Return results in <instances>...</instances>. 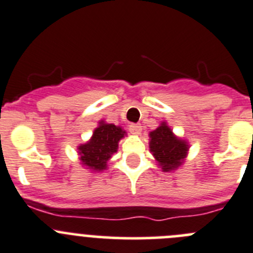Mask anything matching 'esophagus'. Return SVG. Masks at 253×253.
<instances>
[{
    "label": "esophagus",
    "mask_w": 253,
    "mask_h": 253,
    "mask_svg": "<svg viewBox=\"0 0 253 253\" xmlns=\"http://www.w3.org/2000/svg\"><path fill=\"white\" fill-rule=\"evenodd\" d=\"M128 129L132 134H140L142 131V126L138 124H131L128 126Z\"/></svg>",
    "instance_id": "obj_1"
}]
</instances>
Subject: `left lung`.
Segmentation results:
<instances>
[{"mask_svg":"<svg viewBox=\"0 0 253 253\" xmlns=\"http://www.w3.org/2000/svg\"><path fill=\"white\" fill-rule=\"evenodd\" d=\"M150 148L164 171H171L181 165L188 146L185 141L176 138L166 124H162L150 133Z\"/></svg>","mask_w":253,"mask_h":253,"instance_id":"obj_1","label":"left lung"}]
</instances>
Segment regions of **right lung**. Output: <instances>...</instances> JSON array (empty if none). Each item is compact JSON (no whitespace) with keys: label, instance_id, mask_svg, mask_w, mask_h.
I'll list each match as a JSON object with an SVG mask.
<instances>
[{"label":"right lung","instance_id":"1","mask_svg":"<svg viewBox=\"0 0 253 253\" xmlns=\"http://www.w3.org/2000/svg\"><path fill=\"white\" fill-rule=\"evenodd\" d=\"M124 134L125 131L121 127L101 122L100 126L94 129L89 142L79 147L82 164L97 171L105 169L108 159L117 151L119 141L124 137Z\"/></svg>","mask_w":253,"mask_h":253}]
</instances>
